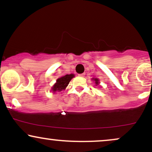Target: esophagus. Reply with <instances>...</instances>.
I'll return each instance as SVG.
<instances>
[{"label": "esophagus", "instance_id": "obj_1", "mask_svg": "<svg viewBox=\"0 0 152 152\" xmlns=\"http://www.w3.org/2000/svg\"><path fill=\"white\" fill-rule=\"evenodd\" d=\"M84 76H85L84 73H83V74H78V76H81V77H83Z\"/></svg>", "mask_w": 152, "mask_h": 152}]
</instances>
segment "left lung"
Here are the masks:
<instances>
[{
  "instance_id": "obj_1",
  "label": "left lung",
  "mask_w": 152,
  "mask_h": 152,
  "mask_svg": "<svg viewBox=\"0 0 152 152\" xmlns=\"http://www.w3.org/2000/svg\"><path fill=\"white\" fill-rule=\"evenodd\" d=\"M94 81H95V83H96V85H99V80L97 79V78H94Z\"/></svg>"
}]
</instances>
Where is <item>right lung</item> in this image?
<instances>
[{
  "label": "right lung",
  "mask_w": 152,
  "mask_h": 152,
  "mask_svg": "<svg viewBox=\"0 0 152 152\" xmlns=\"http://www.w3.org/2000/svg\"><path fill=\"white\" fill-rule=\"evenodd\" d=\"M73 77H74V74H67L66 76H64L62 77L58 78L56 81V83L54 84L53 88H52V91L53 92H58L65 89Z\"/></svg>",
  "instance_id": "obj_1"
}]
</instances>
